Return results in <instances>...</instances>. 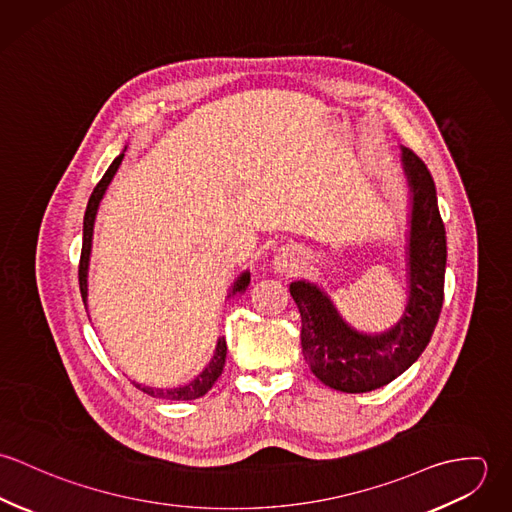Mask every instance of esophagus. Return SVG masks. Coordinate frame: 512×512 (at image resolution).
Returning a JSON list of instances; mask_svg holds the SVG:
<instances>
[{
  "label": "esophagus",
  "mask_w": 512,
  "mask_h": 512,
  "mask_svg": "<svg viewBox=\"0 0 512 512\" xmlns=\"http://www.w3.org/2000/svg\"><path fill=\"white\" fill-rule=\"evenodd\" d=\"M290 260H292V252H282V254H278L276 256V260H274V264L278 266V270H286L288 266H290Z\"/></svg>",
  "instance_id": "esophagus-1"
}]
</instances>
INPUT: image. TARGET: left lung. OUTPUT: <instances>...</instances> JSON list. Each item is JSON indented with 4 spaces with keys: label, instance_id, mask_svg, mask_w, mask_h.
Instances as JSON below:
<instances>
[{
    "label": "left lung",
    "instance_id": "8db88e82",
    "mask_svg": "<svg viewBox=\"0 0 512 512\" xmlns=\"http://www.w3.org/2000/svg\"><path fill=\"white\" fill-rule=\"evenodd\" d=\"M402 161L412 189L410 299L402 319L382 335H363L339 317L321 290L307 282L290 286L307 365L323 384L349 394L380 388L414 365L432 339L443 305L447 246L436 185L412 149L402 147Z\"/></svg>",
    "mask_w": 512,
    "mask_h": 512
}]
</instances>
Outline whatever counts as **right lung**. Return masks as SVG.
Returning <instances> with one entry per match:
<instances>
[{"mask_svg": "<svg viewBox=\"0 0 512 512\" xmlns=\"http://www.w3.org/2000/svg\"><path fill=\"white\" fill-rule=\"evenodd\" d=\"M124 159V153H120L112 165L108 167V171L104 173V177L98 181V185L94 187L90 199H88V205H86V213H84V228H82V250H80V262H78V284H80V295H82V301H86V274H88V258H90V246H92V228H94V219H96V211H98V205H100V199L104 197L112 177L116 175L120 163ZM250 284V274H242L234 288L232 293L244 292ZM224 361H226V341L219 339L217 343V351H215V357L211 359V363L207 365V368L189 384L181 386V388H171V390H159V388H147L142 384H136L142 392H146L153 398H165V400H195V398H201L205 396L213 384L219 380L220 374H222V368H224Z\"/></svg>", "mask_w": 512, "mask_h": 512, "instance_id": "add662e5", "label": "right lung"}]
</instances>
